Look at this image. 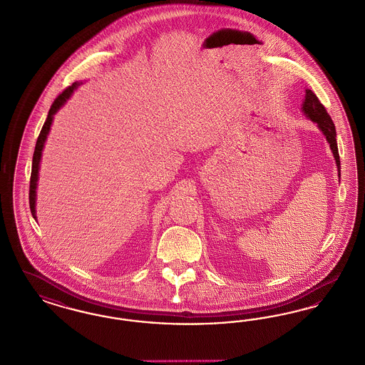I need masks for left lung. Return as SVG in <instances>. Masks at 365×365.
Instances as JSON below:
<instances>
[{
	"instance_id": "obj_1",
	"label": "left lung",
	"mask_w": 365,
	"mask_h": 365,
	"mask_svg": "<svg viewBox=\"0 0 365 365\" xmlns=\"http://www.w3.org/2000/svg\"><path fill=\"white\" fill-rule=\"evenodd\" d=\"M302 110L306 114L307 118H309L312 122H315L318 125L319 130L324 134L327 143L330 144V149L334 155V159H336L338 176H341V161H339L338 146H336V133L334 122L327 114L324 106L319 102V99L317 98V95L311 89H306V99L303 102Z\"/></svg>"
}]
</instances>
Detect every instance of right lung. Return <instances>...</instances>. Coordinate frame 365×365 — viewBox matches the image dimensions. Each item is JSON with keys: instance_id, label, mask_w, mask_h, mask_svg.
Returning <instances> with one entry per match:
<instances>
[{"instance_id": "add662e5", "label": "right lung", "mask_w": 365, "mask_h": 365, "mask_svg": "<svg viewBox=\"0 0 365 365\" xmlns=\"http://www.w3.org/2000/svg\"><path fill=\"white\" fill-rule=\"evenodd\" d=\"M78 83H73L71 87L66 88L62 93H59L58 98L51 104V108L48 111L47 119L44 122L43 128L41 130V134L38 137L36 145H35V152L32 158V171H31V180H29V207L34 219L36 220V210H35V201H36V186H38V175H39V164H41V158H42V150H43L44 143L47 138V134L51 128L53 118L57 114L59 108L66 103V101L72 96L74 89L78 87Z\"/></svg>"}]
</instances>
